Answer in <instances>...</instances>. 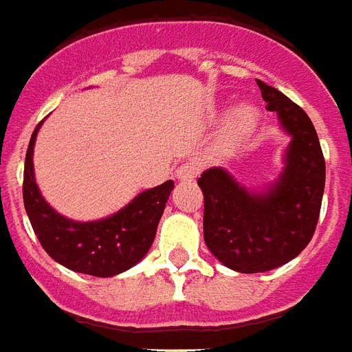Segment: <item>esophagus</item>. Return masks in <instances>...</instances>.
<instances>
[{
    "label": "esophagus",
    "instance_id": "1",
    "mask_svg": "<svg viewBox=\"0 0 352 352\" xmlns=\"http://www.w3.org/2000/svg\"><path fill=\"white\" fill-rule=\"evenodd\" d=\"M199 170H201V164H199L197 161H193V159H190V161H186L184 164H181V166L177 168L175 177L179 179V181L190 182L199 175Z\"/></svg>",
    "mask_w": 352,
    "mask_h": 352
}]
</instances>
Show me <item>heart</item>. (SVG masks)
<instances>
[{"mask_svg": "<svg viewBox=\"0 0 352 352\" xmlns=\"http://www.w3.org/2000/svg\"><path fill=\"white\" fill-rule=\"evenodd\" d=\"M258 122V110L250 102H242L231 110L226 124V141L230 144L245 141L255 131Z\"/></svg>", "mask_w": 352, "mask_h": 352, "instance_id": "1", "label": "heart"}]
</instances>
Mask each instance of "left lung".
I'll return each mask as SVG.
<instances>
[{
	"instance_id": "8db88e82",
	"label": "left lung",
	"mask_w": 352,
	"mask_h": 352,
	"mask_svg": "<svg viewBox=\"0 0 352 352\" xmlns=\"http://www.w3.org/2000/svg\"><path fill=\"white\" fill-rule=\"evenodd\" d=\"M267 110L276 111L293 137L285 170L264 195L236 184L222 168H210L197 184L204 195V242L222 264L239 273H264L300 255L322 208L325 161L313 122L289 97L256 81Z\"/></svg>"
}]
</instances>
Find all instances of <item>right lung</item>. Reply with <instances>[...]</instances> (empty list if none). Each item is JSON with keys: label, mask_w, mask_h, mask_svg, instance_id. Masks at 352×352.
Returning a JSON list of instances; mask_svg holds the SVG:
<instances>
[{"label": "right lung", "mask_w": 352, "mask_h": 352, "mask_svg": "<svg viewBox=\"0 0 352 352\" xmlns=\"http://www.w3.org/2000/svg\"><path fill=\"white\" fill-rule=\"evenodd\" d=\"M41 122L30 137L23 171V202L39 244L56 262L77 273L104 278L130 270L151 248L173 181L142 191L108 219L68 221L45 202L34 181L32 151Z\"/></svg>", "instance_id": "obj_1"}]
</instances>
